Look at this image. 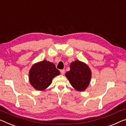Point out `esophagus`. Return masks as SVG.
Listing matches in <instances>:
<instances>
[{
  "mask_svg": "<svg viewBox=\"0 0 126 126\" xmlns=\"http://www.w3.org/2000/svg\"><path fill=\"white\" fill-rule=\"evenodd\" d=\"M60 71H61V73L62 75H64V72H65V70H64V69H61V70Z\"/></svg>",
  "mask_w": 126,
  "mask_h": 126,
  "instance_id": "1",
  "label": "esophagus"
}]
</instances>
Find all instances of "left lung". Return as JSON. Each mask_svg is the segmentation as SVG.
Returning <instances> with one entry per match:
<instances>
[{"mask_svg":"<svg viewBox=\"0 0 126 126\" xmlns=\"http://www.w3.org/2000/svg\"><path fill=\"white\" fill-rule=\"evenodd\" d=\"M65 76L73 88L76 91L82 92L89 85L92 73L88 65L77 60L70 64V70L65 73Z\"/></svg>","mask_w":126,"mask_h":126,"instance_id":"left-lung-1","label":"left lung"}]
</instances>
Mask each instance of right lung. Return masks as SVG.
I'll list each match as a JSON object with an SVG mask.
<instances>
[{
	"label": "right lung",
	"instance_id": "obj_1",
	"mask_svg": "<svg viewBox=\"0 0 126 126\" xmlns=\"http://www.w3.org/2000/svg\"><path fill=\"white\" fill-rule=\"evenodd\" d=\"M59 74L54 63L44 60L35 63L30 69V83L37 91H44L51 84L52 79Z\"/></svg>",
	"mask_w": 126,
	"mask_h": 126
}]
</instances>
